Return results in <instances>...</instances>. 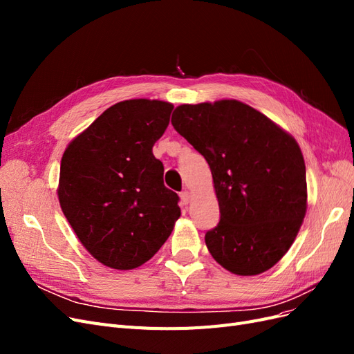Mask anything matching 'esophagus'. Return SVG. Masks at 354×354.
Segmentation results:
<instances>
[{
    "instance_id": "34e87169",
    "label": "esophagus",
    "mask_w": 354,
    "mask_h": 354,
    "mask_svg": "<svg viewBox=\"0 0 354 354\" xmlns=\"http://www.w3.org/2000/svg\"><path fill=\"white\" fill-rule=\"evenodd\" d=\"M189 201H190V192H189V190L181 192V194H180V202H181V205H187Z\"/></svg>"
}]
</instances>
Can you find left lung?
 <instances>
[{
    "label": "left lung",
    "instance_id": "1",
    "mask_svg": "<svg viewBox=\"0 0 354 354\" xmlns=\"http://www.w3.org/2000/svg\"><path fill=\"white\" fill-rule=\"evenodd\" d=\"M171 122L211 168L220 221L205 243L224 269L260 274L291 248L307 209L295 138L238 100L180 104Z\"/></svg>",
    "mask_w": 354,
    "mask_h": 354
}]
</instances>
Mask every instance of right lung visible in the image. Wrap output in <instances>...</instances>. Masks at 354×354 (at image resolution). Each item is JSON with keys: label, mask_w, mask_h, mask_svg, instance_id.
<instances>
[{"label": "right lung", "mask_w": 354, "mask_h": 354, "mask_svg": "<svg viewBox=\"0 0 354 354\" xmlns=\"http://www.w3.org/2000/svg\"><path fill=\"white\" fill-rule=\"evenodd\" d=\"M174 106L124 100L106 109L68 145L60 162V208L95 260L131 270L159 251L180 217L152 147Z\"/></svg>", "instance_id": "right-lung-1"}]
</instances>
